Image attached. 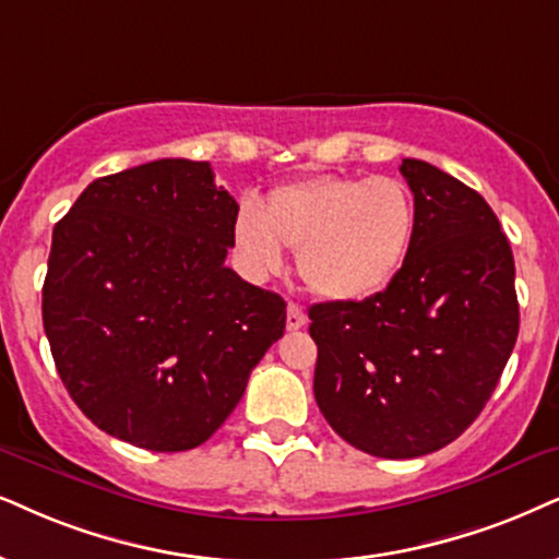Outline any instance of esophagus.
<instances>
[{"label": "esophagus", "instance_id": "1", "mask_svg": "<svg viewBox=\"0 0 559 559\" xmlns=\"http://www.w3.org/2000/svg\"><path fill=\"white\" fill-rule=\"evenodd\" d=\"M307 324V314L299 304H288V312H286V328L288 330H301Z\"/></svg>", "mask_w": 559, "mask_h": 559}]
</instances>
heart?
I'll use <instances>...</instances> for the list:
<instances>
[{
    "label": "heart",
    "mask_w": 559,
    "mask_h": 559,
    "mask_svg": "<svg viewBox=\"0 0 559 559\" xmlns=\"http://www.w3.org/2000/svg\"><path fill=\"white\" fill-rule=\"evenodd\" d=\"M235 250L252 275L284 267V247L309 292L364 301L384 292L415 239V201L397 178L307 175L284 182L235 216Z\"/></svg>",
    "instance_id": "heart-1"
}]
</instances>
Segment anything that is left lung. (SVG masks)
<instances>
[{
  "label": "left lung",
  "instance_id": "left-lung-1",
  "mask_svg": "<svg viewBox=\"0 0 559 559\" xmlns=\"http://www.w3.org/2000/svg\"><path fill=\"white\" fill-rule=\"evenodd\" d=\"M415 239L384 292L309 309L314 400L350 447L415 459L467 430L519 337L515 265L477 190L428 162L402 159Z\"/></svg>",
  "mask_w": 559,
  "mask_h": 559
}]
</instances>
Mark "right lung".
I'll use <instances>...</instances> for the list:
<instances>
[{"mask_svg": "<svg viewBox=\"0 0 559 559\" xmlns=\"http://www.w3.org/2000/svg\"><path fill=\"white\" fill-rule=\"evenodd\" d=\"M237 209L209 162L157 159L90 182L53 227L46 337L105 433L201 447L284 335L286 301L224 265Z\"/></svg>", "mask_w": 559, "mask_h": 559, "instance_id": "obj_1", "label": "right lung"}]
</instances>
